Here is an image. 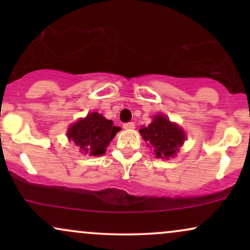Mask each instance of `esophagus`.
<instances>
[{
  "label": "esophagus",
  "instance_id": "34e87169",
  "mask_svg": "<svg viewBox=\"0 0 250 250\" xmlns=\"http://www.w3.org/2000/svg\"><path fill=\"white\" fill-rule=\"evenodd\" d=\"M123 128L127 129V130H130V129H134L135 128V123L134 122L125 123V125H123Z\"/></svg>",
  "mask_w": 250,
  "mask_h": 250
}]
</instances>
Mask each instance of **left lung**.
I'll use <instances>...</instances> for the list:
<instances>
[{"instance_id": "left-lung-1", "label": "left lung", "mask_w": 250, "mask_h": 250, "mask_svg": "<svg viewBox=\"0 0 250 250\" xmlns=\"http://www.w3.org/2000/svg\"><path fill=\"white\" fill-rule=\"evenodd\" d=\"M140 134L153 148L156 159H169L177 154L186 140L185 130L165 115L157 114L148 127L140 129Z\"/></svg>"}]
</instances>
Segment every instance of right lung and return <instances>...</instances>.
<instances>
[{"instance_id": "right-lung-1", "label": "right lung", "mask_w": 250, "mask_h": 250, "mask_svg": "<svg viewBox=\"0 0 250 250\" xmlns=\"http://www.w3.org/2000/svg\"><path fill=\"white\" fill-rule=\"evenodd\" d=\"M120 130L121 128L114 125L113 121L94 111L71 125L67 136L82 154L99 156L105 153V148Z\"/></svg>"}]
</instances>
